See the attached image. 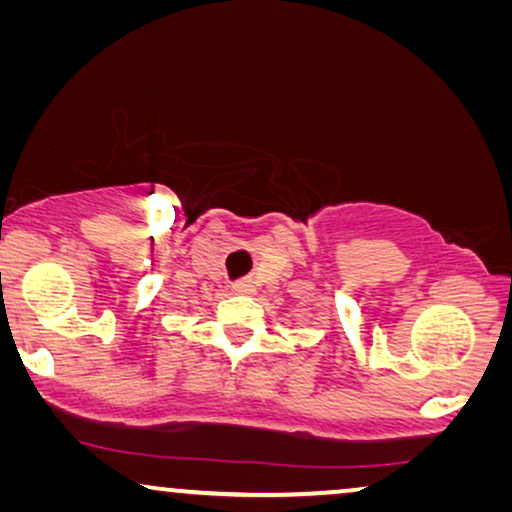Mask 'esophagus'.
Returning a JSON list of instances; mask_svg holds the SVG:
<instances>
[{"mask_svg": "<svg viewBox=\"0 0 512 512\" xmlns=\"http://www.w3.org/2000/svg\"><path fill=\"white\" fill-rule=\"evenodd\" d=\"M232 292H236V294H253L255 292L253 280H248V278L236 280V283H232Z\"/></svg>", "mask_w": 512, "mask_h": 512, "instance_id": "1", "label": "esophagus"}]
</instances>
